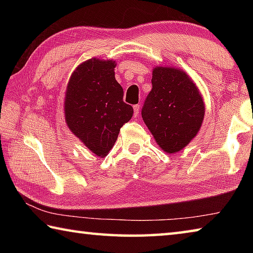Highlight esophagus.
I'll return each mask as SVG.
<instances>
[{"label": "esophagus", "mask_w": 253, "mask_h": 253, "mask_svg": "<svg viewBox=\"0 0 253 253\" xmlns=\"http://www.w3.org/2000/svg\"><path fill=\"white\" fill-rule=\"evenodd\" d=\"M139 108H140L139 105H135V106H134V114H135L136 117L139 115Z\"/></svg>", "instance_id": "34e87169"}]
</instances>
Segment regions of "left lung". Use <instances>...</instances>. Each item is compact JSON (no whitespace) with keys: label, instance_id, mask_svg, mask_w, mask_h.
<instances>
[{"label":"left lung","instance_id":"obj_1","mask_svg":"<svg viewBox=\"0 0 253 253\" xmlns=\"http://www.w3.org/2000/svg\"><path fill=\"white\" fill-rule=\"evenodd\" d=\"M153 88L142 108L143 121L166 153L187 146L202 125L205 107L195 84L175 68L153 70Z\"/></svg>","mask_w":253,"mask_h":253}]
</instances>
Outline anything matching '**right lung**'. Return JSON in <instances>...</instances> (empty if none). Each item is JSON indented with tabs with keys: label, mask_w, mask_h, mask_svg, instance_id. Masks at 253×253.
<instances>
[{
	"label": "right lung",
	"mask_w": 253,
	"mask_h": 253,
	"mask_svg": "<svg viewBox=\"0 0 253 253\" xmlns=\"http://www.w3.org/2000/svg\"><path fill=\"white\" fill-rule=\"evenodd\" d=\"M115 61L90 59L74 71L67 85L65 114L70 130L97 156L114 147L119 130L134 109L124 102V90L115 79Z\"/></svg>",
	"instance_id": "obj_1"
}]
</instances>
